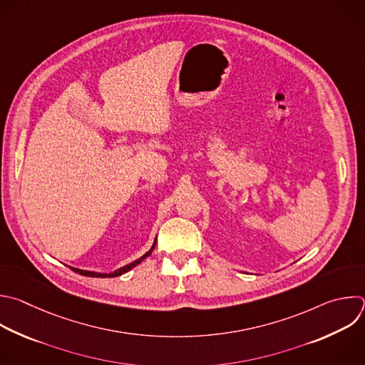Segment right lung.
<instances>
[{
  "label": "right lung",
  "instance_id": "obj_1",
  "mask_svg": "<svg viewBox=\"0 0 365 365\" xmlns=\"http://www.w3.org/2000/svg\"><path fill=\"white\" fill-rule=\"evenodd\" d=\"M155 247H156V239H155V244H153V247L150 248V251H149V252H146L143 257H140V258H139V259H136L135 262H130L129 265H125L123 268H118V269H115L114 272H110V274H100V272L84 271V269H77V268H71V269H73L74 272L80 274V275H84V277H93V278H114V277H118V275H123V274H126L128 271H130L132 268H135L136 265H139L143 259H146V258L153 252Z\"/></svg>",
  "mask_w": 365,
  "mask_h": 365
}]
</instances>
